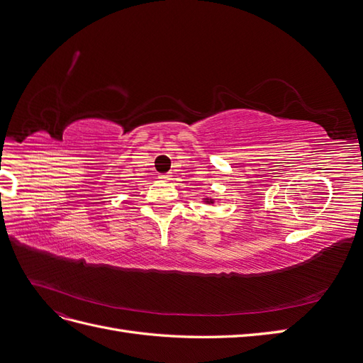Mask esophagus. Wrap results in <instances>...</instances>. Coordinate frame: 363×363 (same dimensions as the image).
<instances>
[{
	"label": "esophagus",
	"mask_w": 363,
	"mask_h": 363,
	"mask_svg": "<svg viewBox=\"0 0 363 363\" xmlns=\"http://www.w3.org/2000/svg\"><path fill=\"white\" fill-rule=\"evenodd\" d=\"M159 179L162 182H169L171 180V175L169 174H162V175H159Z\"/></svg>",
	"instance_id": "esophagus-1"
}]
</instances>
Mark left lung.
<instances>
[{
  "mask_svg": "<svg viewBox=\"0 0 363 363\" xmlns=\"http://www.w3.org/2000/svg\"><path fill=\"white\" fill-rule=\"evenodd\" d=\"M206 203H212V200H207V201H206Z\"/></svg>",
  "mask_w": 363,
  "mask_h": 363,
  "instance_id": "8db88e82",
  "label": "left lung"
}]
</instances>
